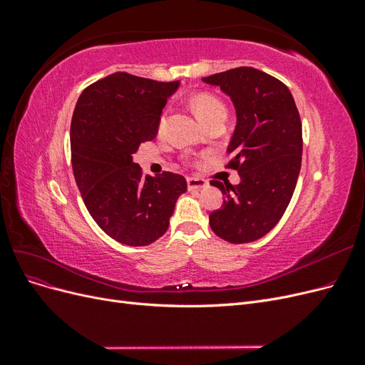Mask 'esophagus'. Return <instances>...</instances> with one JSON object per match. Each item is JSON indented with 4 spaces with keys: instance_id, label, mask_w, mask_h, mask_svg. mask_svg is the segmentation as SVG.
<instances>
[{
    "instance_id": "1",
    "label": "esophagus",
    "mask_w": 365,
    "mask_h": 365,
    "mask_svg": "<svg viewBox=\"0 0 365 365\" xmlns=\"http://www.w3.org/2000/svg\"><path fill=\"white\" fill-rule=\"evenodd\" d=\"M187 185H189L190 192H195V190H201V189H204V187H207V181L202 178L189 176V178H187Z\"/></svg>"
}]
</instances>
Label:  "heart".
<instances>
[{
	"label": "heart",
	"mask_w": 365,
	"mask_h": 365,
	"mask_svg": "<svg viewBox=\"0 0 365 365\" xmlns=\"http://www.w3.org/2000/svg\"><path fill=\"white\" fill-rule=\"evenodd\" d=\"M190 105L193 108L196 117L200 118L204 125H208L210 121H213L216 118L227 117V108H225L224 102L220 101L217 96L208 93V91L196 93L192 97ZM163 126H164V117L160 120L158 129H163Z\"/></svg>",
	"instance_id": "heart-1"
}]
</instances>
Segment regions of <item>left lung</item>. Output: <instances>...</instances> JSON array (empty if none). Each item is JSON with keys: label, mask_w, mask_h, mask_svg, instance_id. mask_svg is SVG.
Masks as SVG:
<instances>
[{"label": "left lung", "mask_w": 365, "mask_h": 365, "mask_svg": "<svg viewBox=\"0 0 365 365\" xmlns=\"http://www.w3.org/2000/svg\"><path fill=\"white\" fill-rule=\"evenodd\" d=\"M202 81L233 101L237 123L227 168L240 175L237 185L210 182L225 200L208 222L230 244H248L269 233L291 202L302 168L300 114L289 88L260 70L239 67Z\"/></svg>", "instance_id": "obj_1"}]
</instances>
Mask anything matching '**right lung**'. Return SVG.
Listing matches in <instances>:
<instances>
[{"instance_id":"1","label":"right lung","mask_w":365,"mask_h":365,"mask_svg":"<svg viewBox=\"0 0 365 365\" xmlns=\"http://www.w3.org/2000/svg\"><path fill=\"white\" fill-rule=\"evenodd\" d=\"M180 82L114 73L86 86L71 120V163L88 212L105 233L145 247L169 228L182 175H143L132 155L155 138L163 108Z\"/></svg>"}]
</instances>
